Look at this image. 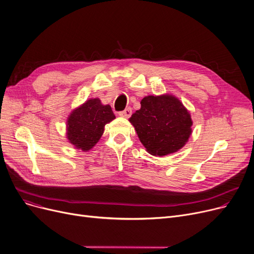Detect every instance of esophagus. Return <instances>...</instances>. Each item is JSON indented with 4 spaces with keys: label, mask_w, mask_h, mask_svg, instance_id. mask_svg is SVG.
<instances>
[{
    "label": "esophagus",
    "mask_w": 254,
    "mask_h": 254,
    "mask_svg": "<svg viewBox=\"0 0 254 254\" xmlns=\"http://www.w3.org/2000/svg\"><path fill=\"white\" fill-rule=\"evenodd\" d=\"M118 114H119V116H122V117L128 118L131 115V109L128 107V108H126L124 111H120Z\"/></svg>",
    "instance_id": "esophagus-1"
}]
</instances>
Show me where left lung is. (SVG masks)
I'll use <instances>...</instances> for the list:
<instances>
[{"label":"left lung","instance_id":"8db88e82","mask_svg":"<svg viewBox=\"0 0 254 254\" xmlns=\"http://www.w3.org/2000/svg\"><path fill=\"white\" fill-rule=\"evenodd\" d=\"M141 143L152 155L163 156L182 148L191 135L190 112L173 96H148L141 101V109L131 114Z\"/></svg>","mask_w":254,"mask_h":254}]
</instances>
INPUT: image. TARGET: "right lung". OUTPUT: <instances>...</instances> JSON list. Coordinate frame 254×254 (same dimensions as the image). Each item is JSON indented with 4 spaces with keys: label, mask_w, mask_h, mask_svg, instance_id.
I'll return each instance as SVG.
<instances>
[{
    "label": "right lung",
    "mask_w": 254,
    "mask_h": 254,
    "mask_svg": "<svg viewBox=\"0 0 254 254\" xmlns=\"http://www.w3.org/2000/svg\"><path fill=\"white\" fill-rule=\"evenodd\" d=\"M115 118L109 105L91 99L75 109L68 119L66 137L77 148L87 151L95 146L104 132L105 125Z\"/></svg>",
    "instance_id": "add662e5"
}]
</instances>
